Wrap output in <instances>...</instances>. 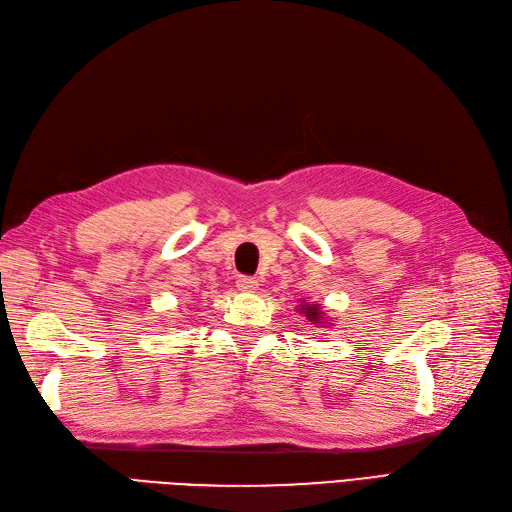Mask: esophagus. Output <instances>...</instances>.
Instances as JSON below:
<instances>
[{
  "mask_svg": "<svg viewBox=\"0 0 512 512\" xmlns=\"http://www.w3.org/2000/svg\"><path fill=\"white\" fill-rule=\"evenodd\" d=\"M237 288L243 290V292H254V290H258V280H256V277L243 275V277H239V280H237Z\"/></svg>",
  "mask_w": 512,
  "mask_h": 512,
  "instance_id": "34e87169",
  "label": "esophagus"
}]
</instances>
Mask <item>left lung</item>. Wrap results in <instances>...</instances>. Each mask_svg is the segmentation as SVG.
Listing matches in <instances>:
<instances>
[{"label": "left lung", "instance_id": "left-lung-1", "mask_svg": "<svg viewBox=\"0 0 512 512\" xmlns=\"http://www.w3.org/2000/svg\"><path fill=\"white\" fill-rule=\"evenodd\" d=\"M297 312L305 314V318L309 322H314V324H320L324 320V312H322V307L318 303H309V305L303 303V305L297 307Z\"/></svg>", "mask_w": 512, "mask_h": 512}]
</instances>
